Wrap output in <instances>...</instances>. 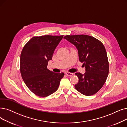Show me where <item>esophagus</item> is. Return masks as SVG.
<instances>
[{
	"label": "esophagus",
	"mask_w": 127,
	"mask_h": 127,
	"mask_svg": "<svg viewBox=\"0 0 127 127\" xmlns=\"http://www.w3.org/2000/svg\"><path fill=\"white\" fill-rule=\"evenodd\" d=\"M65 74L67 76H73V73H68V72L66 73H65Z\"/></svg>",
	"instance_id": "34e87169"
}]
</instances>
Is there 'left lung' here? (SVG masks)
<instances>
[{
    "mask_svg": "<svg viewBox=\"0 0 127 127\" xmlns=\"http://www.w3.org/2000/svg\"><path fill=\"white\" fill-rule=\"evenodd\" d=\"M64 38L76 46L79 61L85 65L84 74L75 73L79 78L75 89L85 95L95 94L104 85L109 72L107 53L103 44L87 35H66Z\"/></svg>",
    "mask_w": 127,
    "mask_h": 127,
    "instance_id": "left-lung-1",
    "label": "left lung"
}]
</instances>
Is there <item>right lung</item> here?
Here are the masks:
<instances>
[{
    "label": "right lung",
    "mask_w": 127,
    "mask_h": 127,
    "mask_svg": "<svg viewBox=\"0 0 127 127\" xmlns=\"http://www.w3.org/2000/svg\"><path fill=\"white\" fill-rule=\"evenodd\" d=\"M63 35L33 37L24 46L20 57V72L25 84L35 95L46 97L56 92L64 73L47 68L55 49Z\"/></svg>",
    "instance_id": "right-lung-1"
}]
</instances>
